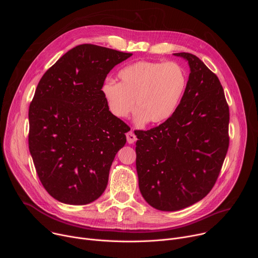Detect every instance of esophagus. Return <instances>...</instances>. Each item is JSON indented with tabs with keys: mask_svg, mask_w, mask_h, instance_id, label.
I'll return each instance as SVG.
<instances>
[{
	"mask_svg": "<svg viewBox=\"0 0 258 258\" xmlns=\"http://www.w3.org/2000/svg\"><path fill=\"white\" fill-rule=\"evenodd\" d=\"M126 140L128 144H134L137 141V137L135 136V134L133 132H128L126 134Z\"/></svg>",
	"mask_w": 258,
	"mask_h": 258,
	"instance_id": "esophagus-1",
	"label": "esophagus"
}]
</instances>
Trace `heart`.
<instances>
[{
    "label": "heart",
    "instance_id": "b5f03b06",
    "mask_svg": "<svg viewBox=\"0 0 258 258\" xmlns=\"http://www.w3.org/2000/svg\"><path fill=\"white\" fill-rule=\"evenodd\" d=\"M120 83L108 81L102 94L108 110L117 118H125L135 107L138 124L156 125L168 120L187 88V73L175 62L139 61L118 72Z\"/></svg>",
    "mask_w": 258,
    "mask_h": 258
}]
</instances>
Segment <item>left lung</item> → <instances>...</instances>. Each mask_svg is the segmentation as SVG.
I'll list each match as a JSON object with an SVG mask.
<instances>
[{"mask_svg": "<svg viewBox=\"0 0 258 258\" xmlns=\"http://www.w3.org/2000/svg\"><path fill=\"white\" fill-rule=\"evenodd\" d=\"M190 66L187 88L173 115L136 131L139 188L146 202L176 211L213 188L229 148V106L218 78L195 55L174 53Z\"/></svg>", "mask_w": 258, "mask_h": 258, "instance_id": "1", "label": "left lung"}]
</instances>
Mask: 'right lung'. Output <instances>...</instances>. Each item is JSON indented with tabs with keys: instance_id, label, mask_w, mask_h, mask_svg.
I'll use <instances>...</instances> for the list:
<instances>
[{
	"instance_id": "right-lung-1",
	"label": "right lung",
	"mask_w": 258,
	"mask_h": 258,
	"mask_svg": "<svg viewBox=\"0 0 258 258\" xmlns=\"http://www.w3.org/2000/svg\"><path fill=\"white\" fill-rule=\"evenodd\" d=\"M132 55L80 45L36 87L28 110L29 152L44 188L62 203L89 204L107 187L131 128L110 113L101 89L110 70Z\"/></svg>"
}]
</instances>
